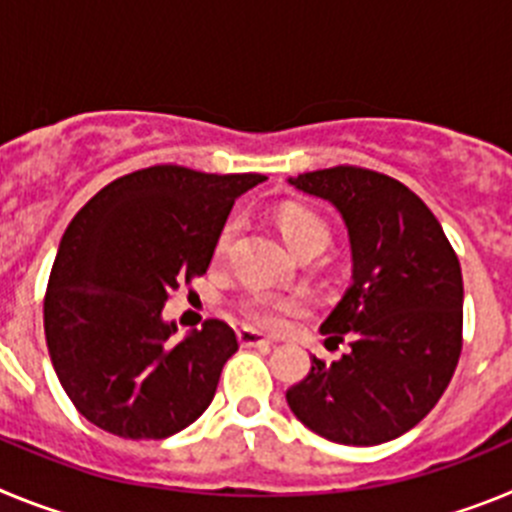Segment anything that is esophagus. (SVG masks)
Wrapping results in <instances>:
<instances>
[{
	"instance_id": "obj_1",
	"label": "esophagus",
	"mask_w": 512,
	"mask_h": 512,
	"mask_svg": "<svg viewBox=\"0 0 512 512\" xmlns=\"http://www.w3.org/2000/svg\"><path fill=\"white\" fill-rule=\"evenodd\" d=\"M238 341H241V346H246V348H269V346H274V341H269L264 333H259V330H251V328L238 330Z\"/></svg>"
}]
</instances>
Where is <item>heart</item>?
<instances>
[{
	"mask_svg": "<svg viewBox=\"0 0 512 512\" xmlns=\"http://www.w3.org/2000/svg\"><path fill=\"white\" fill-rule=\"evenodd\" d=\"M279 228H282L284 241L292 251L307 246V243L323 241L328 243V228L320 223L318 217L310 215L305 210H289L282 212L279 217ZM235 233V223H228L220 230V238H217L215 253L223 256L230 246V238ZM305 310V297L300 295H277V292H264V289H256L246 300L241 302V315L248 325L264 330H282L287 325V320L297 312Z\"/></svg>",
	"mask_w": 512,
	"mask_h": 512,
	"instance_id": "b5f03b06",
	"label": "heart"
}]
</instances>
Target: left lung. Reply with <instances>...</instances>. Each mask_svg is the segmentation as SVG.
Returning a JSON list of instances; mask_svg holds the SVG:
<instances>
[{
	"label": "left lung",
	"mask_w": 512,
	"mask_h": 512,
	"mask_svg": "<svg viewBox=\"0 0 512 512\" xmlns=\"http://www.w3.org/2000/svg\"><path fill=\"white\" fill-rule=\"evenodd\" d=\"M289 187L336 207L351 248V284L320 325L348 341L333 364L310 356L289 387L297 420L328 441L377 446L431 413L461 354L464 282L441 223L418 194L354 166L289 176Z\"/></svg>",
	"instance_id": "left-lung-1"
}]
</instances>
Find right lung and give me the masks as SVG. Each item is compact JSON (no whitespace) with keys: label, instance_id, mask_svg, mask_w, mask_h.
<instances>
[{"label":"right lung","instance_id":"obj_1","mask_svg":"<svg viewBox=\"0 0 512 512\" xmlns=\"http://www.w3.org/2000/svg\"><path fill=\"white\" fill-rule=\"evenodd\" d=\"M261 182L151 166L76 212L53 261L43 323L58 382L89 423L158 441L205 413L238 338L223 320H207L174 341L164 305L205 274L235 200Z\"/></svg>","mask_w":512,"mask_h":512}]
</instances>
